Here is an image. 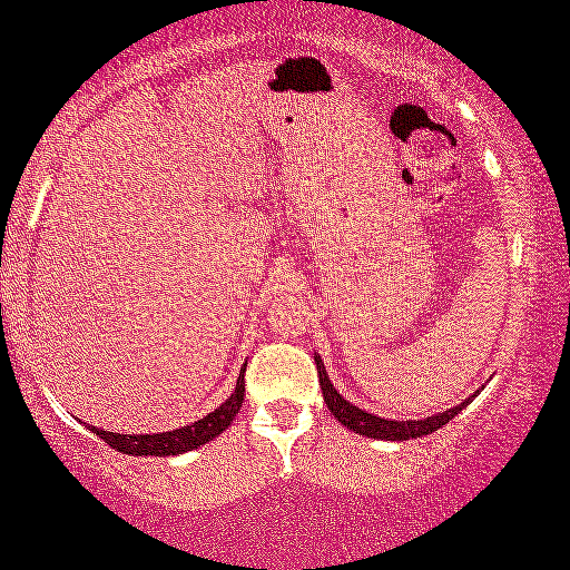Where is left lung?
I'll return each instance as SVG.
<instances>
[{
    "instance_id": "1",
    "label": "left lung",
    "mask_w": 570,
    "mask_h": 570,
    "mask_svg": "<svg viewBox=\"0 0 570 570\" xmlns=\"http://www.w3.org/2000/svg\"><path fill=\"white\" fill-rule=\"evenodd\" d=\"M315 366H318V379H321V389H323V399L325 404H328L331 414L338 419L343 426H348L351 432L363 434V436H373V440H391V442H404V440H416V436H424V434H432L436 429L444 426L446 422H452V419L462 412L464 406L470 404V399H464L460 406L450 409V412H442V414H434V416H426V419H412V422H391V419L384 416H376V414H368L363 412V409L353 406L351 401L343 399L338 391L333 389L328 373H325V366L321 356H315Z\"/></svg>"
}]
</instances>
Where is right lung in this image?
<instances>
[{"mask_svg": "<svg viewBox=\"0 0 570 570\" xmlns=\"http://www.w3.org/2000/svg\"><path fill=\"white\" fill-rule=\"evenodd\" d=\"M242 399H245V368H242L235 394H232L222 406L214 409L212 414L202 416L199 422L186 424L181 429H174V432H161V434H116V432H102L98 426H88L92 434L100 436L110 450H118L124 454L134 456H174L181 452L199 450L202 444L212 442L214 436H219L224 429L232 424V419L237 416Z\"/></svg>", "mask_w": 570, "mask_h": 570, "instance_id": "1", "label": "right lung"}]
</instances>
